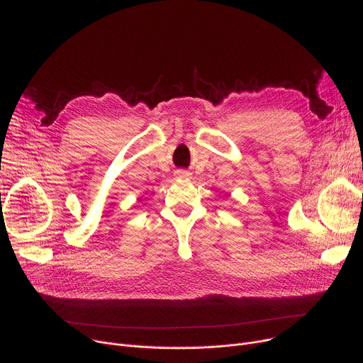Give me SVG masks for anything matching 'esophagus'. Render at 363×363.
Masks as SVG:
<instances>
[{
	"label": "esophagus",
	"mask_w": 363,
	"mask_h": 363,
	"mask_svg": "<svg viewBox=\"0 0 363 363\" xmlns=\"http://www.w3.org/2000/svg\"><path fill=\"white\" fill-rule=\"evenodd\" d=\"M177 178H189L191 177V174H189L188 170H184V169H179V170H177Z\"/></svg>",
	"instance_id": "34e87169"
}]
</instances>
